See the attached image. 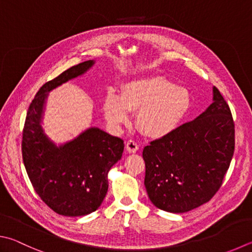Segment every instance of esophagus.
Listing matches in <instances>:
<instances>
[{
    "label": "esophagus",
    "instance_id": "34e87169",
    "mask_svg": "<svg viewBox=\"0 0 252 252\" xmlns=\"http://www.w3.org/2000/svg\"><path fill=\"white\" fill-rule=\"evenodd\" d=\"M126 151L129 153H135L136 151L139 150V145H138V143H136L135 141L129 140V141H126Z\"/></svg>",
    "mask_w": 252,
    "mask_h": 252
}]
</instances>
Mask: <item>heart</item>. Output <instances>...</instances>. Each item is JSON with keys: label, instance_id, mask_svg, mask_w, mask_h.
<instances>
[{"label": "heart", "instance_id": "obj_1", "mask_svg": "<svg viewBox=\"0 0 252 252\" xmlns=\"http://www.w3.org/2000/svg\"><path fill=\"white\" fill-rule=\"evenodd\" d=\"M190 94L164 77L131 80L121 87L120 95L109 93L102 109L114 127L129 122L130 111H138L136 126L144 135L161 139L175 131L190 108Z\"/></svg>", "mask_w": 252, "mask_h": 252}]
</instances>
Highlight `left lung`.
<instances>
[{
    "label": "left lung",
    "instance_id": "obj_1",
    "mask_svg": "<svg viewBox=\"0 0 252 252\" xmlns=\"http://www.w3.org/2000/svg\"><path fill=\"white\" fill-rule=\"evenodd\" d=\"M234 151V119L214 87L207 110L144 148V185L151 202L168 213H186L209 202L220 189Z\"/></svg>",
    "mask_w": 252,
    "mask_h": 252
}]
</instances>
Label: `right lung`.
Listing matches in <instances>:
<instances>
[{
  "label": "right lung",
  "instance_id": "right-lung-1",
  "mask_svg": "<svg viewBox=\"0 0 252 252\" xmlns=\"http://www.w3.org/2000/svg\"><path fill=\"white\" fill-rule=\"evenodd\" d=\"M93 65V61L80 63L40 87L30 104L23 129V162L32 185L43 202L63 216H85L98 209L108 191V172L125 149L122 139L98 127L57 148L40 126L46 93Z\"/></svg>",
  "mask_w": 252,
  "mask_h": 252
}]
</instances>
